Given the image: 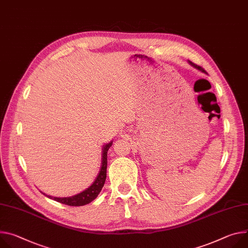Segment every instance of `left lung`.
Listing matches in <instances>:
<instances>
[{
	"instance_id": "obj_1",
	"label": "left lung",
	"mask_w": 248,
	"mask_h": 248,
	"mask_svg": "<svg viewBox=\"0 0 248 248\" xmlns=\"http://www.w3.org/2000/svg\"><path fill=\"white\" fill-rule=\"evenodd\" d=\"M189 62H190V64H191L192 66H194V67H195V68H197V69H199V70H201V71H202V72H205V70H204V69H202L201 66H199V65H197V64L193 63L192 61H189Z\"/></svg>"
}]
</instances>
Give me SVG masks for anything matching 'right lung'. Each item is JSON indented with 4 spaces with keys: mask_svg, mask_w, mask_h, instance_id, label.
I'll use <instances>...</instances> for the list:
<instances>
[{
    "mask_svg": "<svg viewBox=\"0 0 248 248\" xmlns=\"http://www.w3.org/2000/svg\"><path fill=\"white\" fill-rule=\"evenodd\" d=\"M112 142L110 141L109 143H107L104 148H103V158H102V166H101V170L98 174V176L96 177L95 181L93 182V184L90 186L88 189H86L85 191L72 196V197H64V198H57V197H51V196H47L49 199H52L58 202H61V204L64 205H68V206H73V207H79V206H84L91 202L92 201H94L98 195L100 194L102 188L104 187L106 178H107V165H108V148L111 146ZM46 195V194H44Z\"/></svg>",
    "mask_w": 248,
    "mask_h": 248,
    "instance_id": "add662e5",
    "label": "right lung"
}]
</instances>
